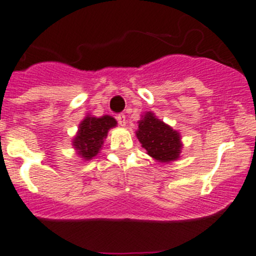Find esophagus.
Here are the masks:
<instances>
[{"mask_svg":"<svg viewBox=\"0 0 256 256\" xmlns=\"http://www.w3.org/2000/svg\"><path fill=\"white\" fill-rule=\"evenodd\" d=\"M116 120H118V122H119V125H121V126L126 125V116H125V114H122V112L118 115Z\"/></svg>","mask_w":256,"mask_h":256,"instance_id":"esophagus-1","label":"esophagus"}]
</instances>
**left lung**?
Returning <instances> with one entry per match:
<instances>
[{"label":"left lung","mask_w":256,"mask_h":256,"mask_svg":"<svg viewBox=\"0 0 256 256\" xmlns=\"http://www.w3.org/2000/svg\"><path fill=\"white\" fill-rule=\"evenodd\" d=\"M136 135L142 147L154 160L166 163L179 157L182 148L179 134L152 112H146L144 119L140 120Z\"/></svg>","instance_id":"obj_1"}]
</instances>
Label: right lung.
Listing matches in <instances>:
<instances>
[{
    "mask_svg": "<svg viewBox=\"0 0 256 256\" xmlns=\"http://www.w3.org/2000/svg\"><path fill=\"white\" fill-rule=\"evenodd\" d=\"M116 126L114 118L106 115L103 118L87 116L80 124L78 134L74 140V148L84 160H90L98 154L108 131Z\"/></svg>",
    "mask_w": 256,
    "mask_h": 256,
    "instance_id": "obj_1",
    "label": "right lung"
}]
</instances>
